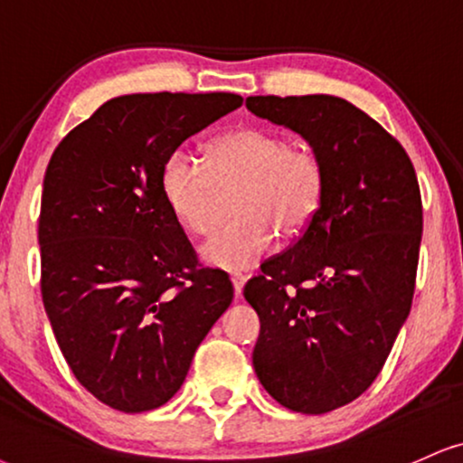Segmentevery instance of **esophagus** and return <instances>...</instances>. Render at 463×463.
<instances>
[{"label": "esophagus", "mask_w": 463, "mask_h": 463, "mask_svg": "<svg viewBox=\"0 0 463 463\" xmlns=\"http://www.w3.org/2000/svg\"><path fill=\"white\" fill-rule=\"evenodd\" d=\"M244 283H247V277L244 275H232V285H233V294L236 296H242V289H244Z\"/></svg>", "instance_id": "obj_1"}]
</instances>
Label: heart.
I'll list each match as a JSON object with an SVG mask.
<instances>
[{
	"label": "heart",
	"mask_w": 463,
	"mask_h": 463,
	"mask_svg": "<svg viewBox=\"0 0 463 463\" xmlns=\"http://www.w3.org/2000/svg\"><path fill=\"white\" fill-rule=\"evenodd\" d=\"M210 167L195 154L174 150L165 158L158 186L182 227L208 233L213 227L216 186L236 184V219L214 232L202 247V260L222 270H242L264 258L275 230L296 236L317 214L326 186L316 152L289 146L283 135L261 127H241L208 146Z\"/></svg>",
	"instance_id": "heart-1"
}]
</instances>
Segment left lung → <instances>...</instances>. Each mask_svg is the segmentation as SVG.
Masks as SVG:
<instances>
[{
  "instance_id": "1",
  "label": "left lung",
  "mask_w": 463,
  "mask_h": 463,
  "mask_svg": "<svg viewBox=\"0 0 463 463\" xmlns=\"http://www.w3.org/2000/svg\"><path fill=\"white\" fill-rule=\"evenodd\" d=\"M247 109L298 133L326 174L302 236L244 285L261 386L288 410L326 414L378 378L412 307L419 182L395 137L339 96H249Z\"/></svg>"
}]
</instances>
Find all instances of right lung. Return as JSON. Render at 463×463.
<instances>
[{
	"label": "right lung",
	"mask_w": 463,
	"mask_h": 463,
	"mask_svg": "<svg viewBox=\"0 0 463 463\" xmlns=\"http://www.w3.org/2000/svg\"><path fill=\"white\" fill-rule=\"evenodd\" d=\"M242 105L236 94H128L71 130L43 184V302L77 380L119 412L161 408L232 305L158 186L182 141Z\"/></svg>",
	"instance_id": "add662e5"
}]
</instances>
